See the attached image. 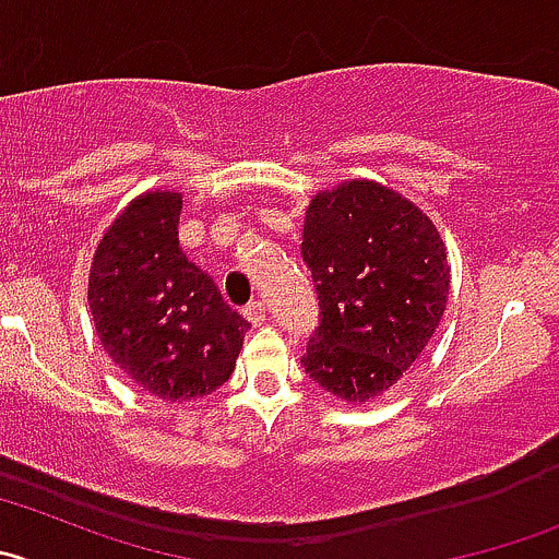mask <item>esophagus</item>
I'll return each mask as SVG.
<instances>
[{
  "label": "esophagus",
  "mask_w": 559,
  "mask_h": 559,
  "mask_svg": "<svg viewBox=\"0 0 559 559\" xmlns=\"http://www.w3.org/2000/svg\"><path fill=\"white\" fill-rule=\"evenodd\" d=\"M243 318H247V321L252 323L254 329H258V326H263L265 318H269V310H265L263 301H252V305H249L247 310H243Z\"/></svg>",
  "instance_id": "1"
}]
</instances>
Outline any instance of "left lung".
I'll list each match as a JSON object with an SVG mask.
<instances>
[{
  "label": "left lung",
  "instance_id": "left-lung-1",
  "mask_svg": "<svg viewBox=\"0 0 559 559\" xmlns=\"http://www.w3.org/2000/svg\"><path fill=\"white\" fill-rule=\"evenodd\" d=\"M301 254L321 307L301 356L307 376L345 403L384 395L417 362L448 307L442 236L408 197L354 178L312 197Z\"/></svg>",
  "mask_w": 559,
  "mask_h": 559
}]
</instances>
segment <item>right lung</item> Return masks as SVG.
<instances>
[{"label": "right lung", "mask_w": 559, "mask_h": 559, "mask_svg": "<svg viewBox=\"0 0 559 559\" xmlns=\"http://www.w3.org/2000/svg\"><path fill=\"white\" fill-rule=\"evenodd\" d=\"M183 194L153 189L115 216L95 247L87 301L111 362L164 403L219 390L249 323L178 247Z\"/></svg>", "instance_id": "right-lung-1"}]
</instances>
